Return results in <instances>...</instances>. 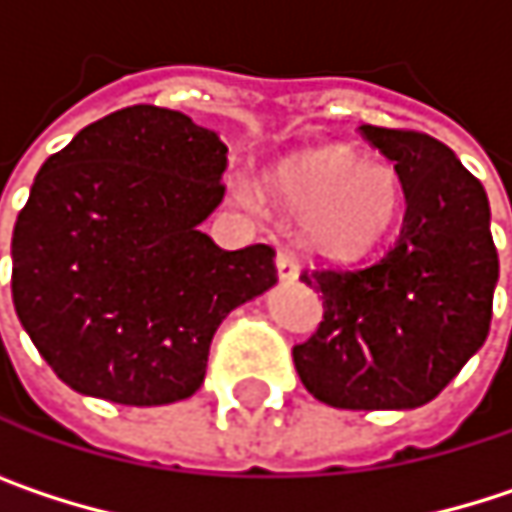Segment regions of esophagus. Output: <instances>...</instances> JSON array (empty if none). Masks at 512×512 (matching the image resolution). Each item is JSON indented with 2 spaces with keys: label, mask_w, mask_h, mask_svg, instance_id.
Masks as SVG:
<instances>
[{
  "label": "esophagus",
  "mask_w": 512,
  "mask_h": 512,
  "mask_svg": "<svg viewBox=\"0 0 512 512\" xmlns=\"http://www.w3.org/2000/svg\"><path fill=\"white\" fill-rule=\"evenodd\" d=\"M275 269H278V278H281V281H293V278L299 275L296 257L290 255V252H284V249L275 255Z\"/></svg>",
  "instance_id": "1"
}]
</instances>
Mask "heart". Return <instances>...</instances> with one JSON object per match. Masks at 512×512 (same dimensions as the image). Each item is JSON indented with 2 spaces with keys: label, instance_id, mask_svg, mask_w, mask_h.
<instances>
[{
  "label": "heart",
  "instance_id": "heart-1",
  "mask_svg": "<svg viewBox=\"0 0 512 512\" xmlns=\"http://www.w3.org/2000/svg\"><path fill=\"white\" fill-rule=\"evenodd\" d=\"M263 195L299 219V246L326 263H358L397 228L406 186L394 165L350 148H314L272 162Z\"/></svg>",
  "mask_w": 512,
  "mask_h": 512
}]
</instances>
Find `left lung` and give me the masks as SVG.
<instances>
[{
    "mask_svg": "<svg viewBox=\"0 0 512 512\" xmlns=\"http://www.w3.org/2000/svg\"><path fill=\"white\" fill-rule=\"evenodd\" d=\"M361 133L403 177V228L367 266L299 275L323 293V323L293 347V364L335 409H418L489 335L498 284L489 198L433 136L370 124Z\"/></svg>",
    "mask_w": 512,
    "mask_h": 512,
    "instance_id": "obj_1",
    "label": "left lung"
}]
</instances>
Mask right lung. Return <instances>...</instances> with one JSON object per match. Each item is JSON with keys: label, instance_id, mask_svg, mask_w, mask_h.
<instances>
[{"label": "right lung", "instance_id": "obj_1", "mask_svg": "<svg viewBox=\"0 0 512 512\" xmlns=\"http://www.w3.org/2000/svg\"><path fill=\"white\" fill-rule=\"evenodd\" d=\"M225 168L219 133L159 106L112 112L41 165L14 225L11 293L64 385L124 406L201 388L219 323L278 281L269 246L225 252L198 231Z\"/></svg>", "mask_w": 512, "mask_h": 512}]
</instances>
